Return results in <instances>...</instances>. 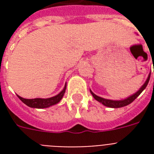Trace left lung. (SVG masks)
<instances>
[{"label": "left lung", "instance_id": "1", "mask_svg": "<svg viewBox=\"0 0 154 154\" xmlns=\"http://www.w3.org/2000/svg\"><path fill=\"white\" fill-rule=\"evenodd\" d=\"M149 78H150V72H149V74L146 82H145L143 84V85L139 89V90H137L135 94H134L133 95H131V96L128 97L126 98L122 99V100H109V99L103 98V97H101L97 96V95H96L95 94H94V93L92 92L91 89H89V90H90V93H91V94L93 95V97H94V98L95 99V100H97V101H99L100 103H101V104L105 105V106H107V107L109 108H114V109H116V108H122L129 105L130 103L133 102V101H134V100L142 93V91H143L144 89L146 88V86H147V85H148L149 83Z\"/></svg>", "mask_w": 154, "mask_h": 154}]
</instances>
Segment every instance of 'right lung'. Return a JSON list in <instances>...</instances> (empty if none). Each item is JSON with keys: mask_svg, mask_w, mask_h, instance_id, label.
Listing matches in <instances>:
<instances>
[{"mask_svg": "<svg viewBox=\"0 0 154 154\" xmlns=\"http://www.w3.org/2000/svg\"><path fill=\"white\" fill-rule=\"evenodd\" d=\"M65 89H66V83H65L64 89L57 95L49 97V98L25 99L20 97L19 95H17V97L20 101H22L23 103H25V105H28L29 107L35 108V109H45V108L50 107L52 105H57V103L60 102V100L62 99L63 96H64V94H65Z\"/></svg>", "mask_w": 154, "mask_h": 154, "instance_id": "right-lung-1", "label": "right lung"}]
</instances>
